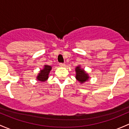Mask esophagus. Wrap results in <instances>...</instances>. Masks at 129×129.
Segmentation results:
<instances>
[{"instance_id": "esophagus-1", "label": "esophagus", "mask_w": 129, "mask_h": 129, "mask_svg": "<svg viewBox=\"0 0 129 129\" xmlns=\"http://www.w3.org/2000/svg\"><path fill=\"white\" fill-rule=\"evenodd\" d=\"M65 66H66V65H65L64 63H59V66H60V67H65Z\"/></svg>"}]
</instances>
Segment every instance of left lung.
Masks as SVG:
<instances>
[{"instance_id": "obj_1", "label": "left lung", "mask_w": 129, "mask_h": 129, "mask_svg": "<svg viewBox=\"0 0 129 129\" xmlns=\"http://www.w3.org/2000/svg\"><path fill=\"white\" fill-rule=\"evenodd\" d=\"M75 70L76 72V79L77 81H78V82L80 83V84L84 83L86 81L89 80V76L88 74L86 73V72L83 69L81 68L80 66H77Z\"/></svg>"}]
</instances>
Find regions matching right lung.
<instances>
[{"label":"right lung","mask_w":129,"mask_h":129,"mask_svg":"<svg viewBox=\"0 0 129 129\" xmlns=\"http://www.w3.org/2000/svg\"><path fill=\"white\" fill-rule=\"evenodd\" d=\"M52 70V67L48 65H44L43 69H41L36 77V80L41 82H44L48 79L49 74Z\"/></svg>","instance_id":"obj_1"}]
</instances>
